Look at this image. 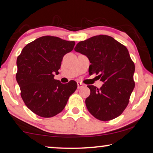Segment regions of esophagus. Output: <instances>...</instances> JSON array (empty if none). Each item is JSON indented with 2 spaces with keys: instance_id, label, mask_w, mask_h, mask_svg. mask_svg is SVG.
Instances as JSON below:
<instances>
[{
  "instance_id": "esophagus-1",
  "label": "esophagus",
  "mask_w": 153,
  "mask_h": 153,
  "mask_svg": "<svg viewBox=\"0 0 153 153\" xmlns=\"http://www.w3.org/2000/svg\"><path fill=\"white\" fill-rule=\"evenodd\" d=\"M83 87H84V85L83 83H80V82H77V88H78V89H81Z\"/></svg>"
}]
</instances>
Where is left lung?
Masks as SVG:
<instances>
[{"label":"left lung","mask_w":153,"mask_h":153,"mask_svg":"<svg viewBox=\"0 0 153 153\" xmlns=\"http://www.w3.org/2000/svg\"><path fill=\"white\" fill-rule=\"evenodd\" d=\"M74 50L89 59V74H99L103 82L99 89L88 85V111L101 121L119 117L127 107L134 88L135 67L128 49L111 36L99 35L79 42Z\"/></svg>","instance_id":"left-lung-1"}]
</instances>
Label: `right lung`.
<instances>
[{
  "instance_id": "right-lung-1",
  "label": "right lung",
  "mask_w": 153,
  "mask_h": 153,
  "mask_svg": "<svg viewBox=\"0 0 153 153\" xmlns=\"http://www.w3.org/2000/svg\"><path fill=\"white\" fill-rule=\"evenodd\" d=\"M74 41L45 36L25 48L16 61V81L26 106L42 117H52L64 109L77 88L74 81L63 84L55 80L63 56L74 48Z\"/></svg>"
}]
</instances>
